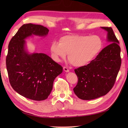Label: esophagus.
<instances>
[{
	"instance_id": "34e87169",
	"label": "esophagus",
	"mask_w": 128,
	"mask_h": 128,
	"mask_svg": "<svg viewBox=\"0 0 128 128\" xmlns=\"http://www.w3.org/2000/svg\"><path fill=\"white\" fill-rule=\"evenodd\" d=\"M63 69H64V72H69V70L66 67H64L63 68Z\"/></svg>"
}]
</instances>
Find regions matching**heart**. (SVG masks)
<instances>
[{"mask_svg":"<svg viewBox=\"0 0 128 128\" xmlns=\"http://www.w3.org/2000/svg\"><path fill=\"white\" fill-rule=\"evenodd\" d=\"M103 47L101 38L88 35H67L62 37L59 43L54 41L50 46L52 55L56 61L66 58L73 66L82 67L94 60Z\"/></svg>","mask_w":128,"mask_h":128,"instance_id":"1","label":"heart"}]
</instances>
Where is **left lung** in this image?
Returning a JSON list of instances; mask_svg holds the SVG:
<instances>
[{
    "label": "left lung",
    "mask_w": 128,
    "mask_h": 128,
    "mask_svg": "<svg viewBox=\"0 0 128 128\" xmlns=\"http://www.w3.org/2000/svg\"><path fill=\"white\" fill-rule=\"evenodd\" d=\"M101 28L107 31L110 44L91 63L75 69L78 82L73 90L81 100H94L107 94L114 86L121 66L120 48L113 29Z\"/></svg>",
    "instance_id": "obj_1"
}]
</instances>
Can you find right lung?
<instances>
[{"label":"right lung","instance_id":"add662e5","mask_svg":"<svg viewBox=\"0 0 128 128\" xmlns=\"http://www.w3.org/2000/svg\"><path fill=\"white\" fill-rule=\"evenodd\" d=\"M49 30L42 25L24 24L9 42L6 69L12 88L21 96L34 100L47 99L53 81L62 67L44 53H30L25 40L35 35L46 37Z\"/></svg>","mask_w":128,"mask_h":128}]
</instances>
